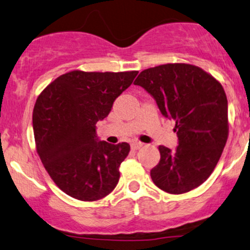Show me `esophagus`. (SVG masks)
<instances>
[{
    "instance_id": "1",
    "label": "esophagus",
    "mask_w": 250,
    "mask_h": 250,
    "mask_svg": "<svg viewBox=\"0 0 250 250\" xmlns=\"http://www.w3.org/2000/svg\"><path fill=\"white\" fill-rule=\"evenodd\" d=\"M143 145H144V144H143V143H137V142L132 143V144H131V149H132V151H137V149L143 147Z\"/></svg>"
}]
</instances>
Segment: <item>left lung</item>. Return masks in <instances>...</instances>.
I'll list each match as a JSON object with an SVG mask.
<instances>
[{"instance_id": "left-lung-1", "label": "left lung", "mask_w": 250, "mask_h": 250, "mask_svg": "<svg viewBox=\"0 0 250 250\" xmlns=\"http://www.w3.org/2000/svg\"><path fill=\"white\" fill-rule=\"evenodd\" d=\"M134 84L153 96L166 118L174 119L178 146H159L160 162L151 178L162 191L182 194L211 175L229 137L228 98L219 81L198 66L184 62L141 72Z\"/></svg>"}]
</instances>
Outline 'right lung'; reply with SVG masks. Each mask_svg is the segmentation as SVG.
<instances>
[{"instance_id": "1", "label": "right lung", "mask_w": 250, "mask_h": 250, "mask_svg": "<svg viewBox=\"0 0 250 250\" xmlns=\"http://www.w3.org/2000/svg\"><path fill=\"white\" fill-rule=\"evenodd\" d=\"M137 74L76 69L58 76L36 99V152L55 184L69 197L97 201L118 184L130 145L98 141L96 123L108 115Z\"/></svg>"}]
</instances>
